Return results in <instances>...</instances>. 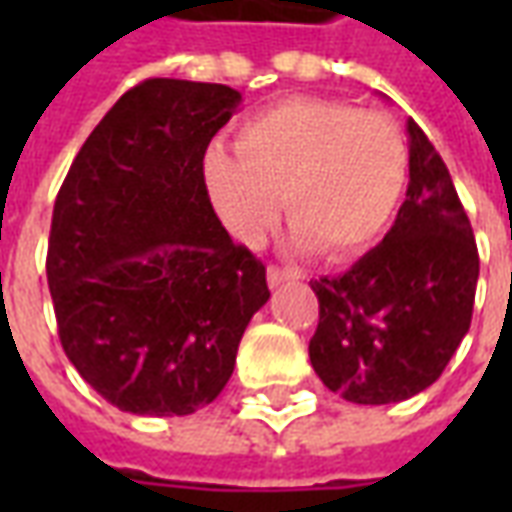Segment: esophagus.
Segmentation results:
<instances>
[{"mask_svg":"<svg viewBox=\"0 0 512 512\" xmlns=\"http://www.w3.org/2000/svg\"><path fill=\"white\" fill-rule=\"evenodd\" d=\"M296 279H301V274L299 271H293V268H268V285H271V288H279V285H285V282H296Z\"/></svg>","mask_w":512,"mask_h":512,"instance_id":"1","label":"esophagus"}]
</instances>
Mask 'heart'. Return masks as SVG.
Here are the masks:
<instances>
[{"label": "heart", "mask_w": 512, "mask_h": 512, "mask_svg": "<svg viewBox=\"0 0 512 512\" xmlns=\"http://www.w3.org/2000/svg\"><path fill=\"white\" fill-rule=\"evenodd\" d=\"M205 186L227 230L260 244L285 197L293 246L359 255L384 233L406 194L408 145L395 120L326 98H285L246 117L235 153L213 145Z\"/></svg>", "instance_id": "b5f03b06"}]
</instances>
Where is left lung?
Listing matches in <instances>:
<instances>
[{"label": "left lung", "mask_w": 512, "mask_h": 512, "mask_svg": "<svg viewBox=\"0 0 512 512\" xmlns=\"http://www.w3.org/2000/svg\"><path fill=\"white\" fill-rule=\"evenodd\" d=\"M408 191L392 230L343 277L312 279L310 362L332 392L400 403L444 373L469 332L480 257L444 161L408 117Z\"/></svg>", "instance_id": "8db88e82"}]
</instances>
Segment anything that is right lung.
<instances>
[{"label":"right lung","instance_id":"right-lung-1","mask_svg":"<svg viewBox=\"0 0 512 512\" xmlns=\"http://www.w3.org/2000/svg\"><path fill=\"white\" fill-rule=\"evenodd\" d=\"M241 101L227 84L147 79L87 136L57 194L46 277L62 348L120 411L183 417L216 400L271 296L202 172Z\"/></svg>","mask_w":512,"mask_h":512}]
</instances>
